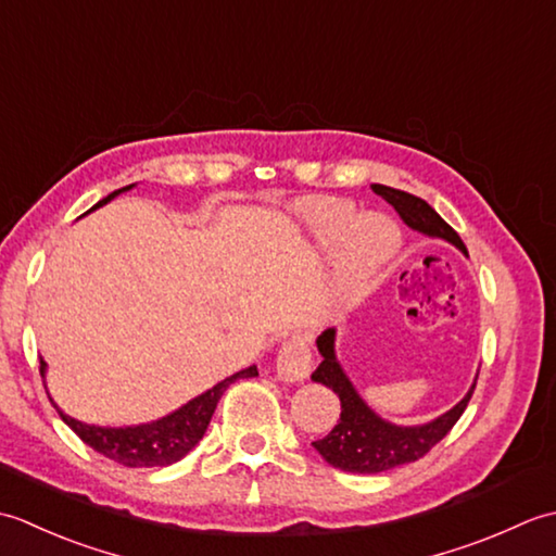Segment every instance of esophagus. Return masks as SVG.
I'll return each instance as SVG.
<instances>
[{
    "label": "esophagus",
    "instance_id": "34e87169",
    "mask_svg": "<svg viewBox=\"0 0 556 556\" xmlns=\"http://www.w3.org/2000/svg\"><path fill=\"white\" fill-rule=\"evenodd\" d=\"M313 356L308 349V341L301 334H293L285 341L277 356V375L281 382H303L311 375Z\"/></svg>",
    "mask_w": 556,
    "mask_h": 556
}]
</instances>
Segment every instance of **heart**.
Segmentation results:
<instances>
[{
    "label": "heart",
    "instance_id": "1",
    "mask_svg": "<svg viewBox=\"0 0 556 556\" xmlns=\"http://www.w3.org/2000/svg\"><path fill=\"white\" fill-rule=\"evenodd\" d=\"M356 210L337 200L315 203L311 222L317 239L327 248H339L334 269V296L339 303H358L368 296L404 248V233L384 215H363L356 223Z\"/></svg>",
    "mask_w": 556,
    "mask_h": 556
}]
</instances>
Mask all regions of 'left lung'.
<instances>
[{"instance_id": "8db88e82", "label": "left lung", "mask_w": 556, "mask_h": 556, "mask_svg": "<svg viewBox=\"0 0 556 556\" xmlns=\"http://www.w3.org/2000/svg\"><path fill=\"white\" fill-rule=\"evenodd\" d=\"M377 195H382L389 205H392L399 217L404 219L408 229L418 231L430 239H442L458 248L460 253L468 255L460 236L448 227V224L437 215V212L425 203V200L396 191L382 184L370 186ZM337 329L329 327L317 337V351H320L323 363L317 365V370L311 375L313 382H320L327 389L339 396L341 401V416L334 425V430L323 440L313 442L315 452L320 454L329 466L346 473H382V470H392L404 464H413V460L422 458L430 448L446 437V432L454 428L460 413L466 410L470 396L478 382V375L473 384L466 392V396L458 401L456 406L448 408L442 416H437L422 425H396L392 420H384L382 416L365 404V399L356 392V387L349 380V375L341 368L337 361Z\"/></svg>"}]
</instances>
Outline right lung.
I'll return each mask as SVG.
<instances>
[{"instance_id":"1","label":"right lung","mask_w":556,"mask_h":556,"mask_svg":"<svg viewBox=\"0 0 556 556\" xmlns=\"http://www.w3.org/2000/svg\"><path fill=\"white\" fill-rule=\"evenodd\" d=\"M134 186L136 184L110 193L108 198H102L98 205H92L88 212L108 205L112 198L131 191ZM45 372H47V363L40 358L42 382H45ZM243 377L245 380L248 377H257L255 365L233 372L231 377H227V380L217 382L215 387L207 389V392L188 401V404H184L181 408L167 413V416L150 422H140V425H124V428H102V425H88L83 420H76L66 416V413L54 404V399L50 401L68 428L74 430L88 446L96 448L98 454L108 456L126 468H155V466L176 464V460L184 458L200 440H203V434L212 420V413H215L222 394L227 392L229 384H233L236 380H243Z\"/></svg>"}]
</instances>
